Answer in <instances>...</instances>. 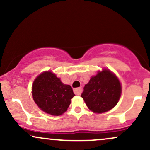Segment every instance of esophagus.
<instances>
[{"label":"esophagus","instance_id":"obj_1","mask_svg":"<svg viewBox=\"0 0 150 150\" xmlns=\"http://www.w3.org/2000/svg\"><path fill=\"white\" fill-rule=\"evenodd\" d=\"M82 92V88L81 87H79V88H76L74 89V93H75L76 95H80Z\"/></svg>","mask_w":150,"mask_h":150}]
</instances>
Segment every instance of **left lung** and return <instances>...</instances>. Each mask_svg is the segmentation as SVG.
Segmentation results:
<instances>
[{
	"label": "left lung",
	"mask_w": 150,
	"mask_h": 150,
	"mask_svg": "<svg viewBox=\"0 0 150 150\" xmlns=\"http://www.w3.org/2000/svg\"><path fill=\"white\" fill-rule=\"evenodd\" d=\"M121 94L119 80L108 70L99 72L85 85L81 97L93 112L101 113L117 104Z\"/></svg>",
	"instance_id": "8db88e82"
}]
</instances>
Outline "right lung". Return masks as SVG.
Here are the masks:
<instances>
[{
  "mask_svg": "<svg viewBox=\"0 0 150 150\" xmlns=\"http://www.w3.org/2000/svg\"><path fill=\"white\" fill-rule=\"evenodd\" d=\"M75 96L69 85H64L56 75L45 72L39 75L32 85V97L44 112L59 116L66 111Z\"/></svg>",
  "mask_w": 150,
  "mask_h": 150,
  "instance_id": "obj_1",
  "label": "right lung"
}]
</instances>
